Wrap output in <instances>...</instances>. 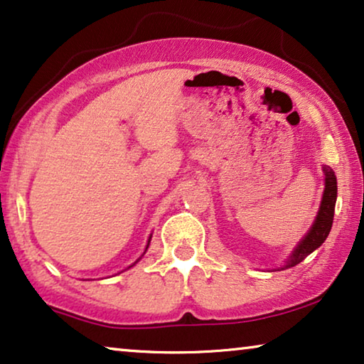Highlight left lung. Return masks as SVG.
<instances>
[{
  "instance_id": "8db88e82",
  "label": "left lung",
  "mask_w": 364,
  "mask_h": 364,
  "mask_svg": "<svg viewBox=\"0 0 364 364\" xmlns=\"http://www.w3.org/2000/svg\"><path fill=\"white\" fill-rule=\"evenodd\" d=\"M323 173L325 189L317 219L314 222L312 229L309 230V234L304 237L299 245L296 247L294 253H292L291 258L287 259L284 268L296 267V264H299L302 259L309 257L314 250H317V248L325 242V238L328 237L330 229H332L335 203H337V176H335V171L330 166H323Z\"/></svg>"
}]
</instances>
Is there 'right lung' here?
Returning a JSON list of instances; mask_svg holds the SVG:
<instances>
[{"instance_id":"obj_1","label":"right lung","mask_w":364,"mask_h":364,"mask_svg":"<svg viewBox=\"0 0 364 364\" xmlns=\"http://www.w3.org/2000/svg\"><path fill=\"white\" fill-rule=\"evenodd\" d=\"M149 242H150V240H149Z\"/></svg>"}]
</instances>
